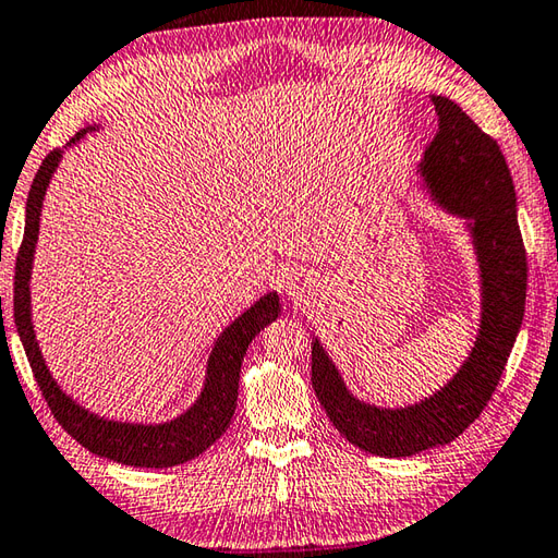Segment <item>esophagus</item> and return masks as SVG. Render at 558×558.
Returning <instances> with one entry per match:
<instances>
[{"mask_svg": "<svg viewBox=\"0 0 558 558\" xmlns=\"http://www.w3.org/2000/svg\"><path fill=\"white\" fill-rule=\"evenodd\" d=\"M306 283L303 281H299V279H291L289 283H287V291H289V296L291 299H303V293H306Z\"/></svg>", "mask_w": 558, "mask_h": 558, "instance_id": "esophagus-1", "label": "esophagus"}]
</instances>
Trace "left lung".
<instances>
[{
	"instance_id": "1",
	"label": "left lung",
	"mask_w": 558,
	"mask_h": 558,
	"mask_svg": "<svg viewBox=\"0 0 558 558\" xmlns=\"http://www.w3.org/2000/svg\"><path fill=\"white\" fill-rule=\"evenodd\" d=\"M439 125L420 174L447 214L466 218L481 269L476 342L449 384L408 408H376L354 398L318 338L311 381L342 437L376 457H413L449 445L481 415L506 372L527 296V252L518 226V198L500 145L447 97H433Z\"/></svg>"
}]
</instances>
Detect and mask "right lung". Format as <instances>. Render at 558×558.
Here are the masks:
<instances>
[{"label":"right lung","instance_id":"add662e5","mask_svg":"<svg viewBox=\"0 0 558 558\" xmlns=\"http://www.w3.org/2000/svg\"><path fill=\"white\" fill-rule=\"evenodd\" d=\"M97 129V125H94ZM89 129H82L70 145L84 138ZM62 150H52L38 167L36 180L31 184L28 202H26V228L24 240H21L16 255V277H14V320L21 344H24L31 369H34L36 381L44 391L50 413L56 415L58 423L65 427L70 437L89 449L92 454L107 457L119 461L125 466L141 469H167L192 461L211 447L216 439L226 433L230 420H233L238 405V381L240 366L247 352V344L255 340L259 330H265L271 320H277L281 313V303L275 291L262 296L255 306H250L243 315L228 325L218 335L214 352L208 356L206 366V384L196 403L170 423L141 425V423H119V420H107L84 410L80 403L72 401L68 393H62L56 378L50 376L44 362V354L38 350L34 323H31V267H34V252L38 240L40 223V206H44L46 189L50 177L56 172Z\"/></svg>","mask_w":558,"mask_h":558}]
</instances>
